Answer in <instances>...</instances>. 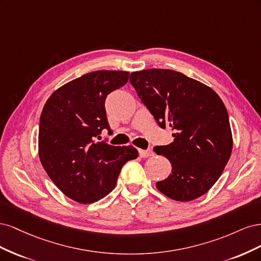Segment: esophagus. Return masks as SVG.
Returning a JSON list of instances; mask_svg holds the SVG:
<instances>
[{
  "mask_svg": "<svg viewBox=\"0 0 261 261\" xmlns=\"http://www.w3.org/2000/svg\"><path fill=\"white\" fill-rule=\"evenodd\" d=\"M139 154H140L141 158H148V156L153 155V151H152L151 149H146V150L140 149L139 150Z\"/></svg>",
  "mask_w": 261,
  "mask_h": 261,
  "instance_id": "34e87169",
  "label": "esophagus"
}]
</instances>
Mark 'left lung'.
I'll use <instances>...</instances> for the list:
<instances>
[{"label":"left lung","instance_id":"left-lung-1","mask_svg":"<svg viewBox=\"0 0 261 261\" xmlns=\"http://www.w3.org/2000/svg\"><path fill=\"white\" fill-rule=\"evenodd\" d=\"M129 82L162 128L174 140L155 146L172 172L156 188L171 199L194 200L215 185L230 159L233 140L226 108L208 86L172 69L134 72Z\"/></svg>","mask_w":261,"mask_h":261}]
</instances>
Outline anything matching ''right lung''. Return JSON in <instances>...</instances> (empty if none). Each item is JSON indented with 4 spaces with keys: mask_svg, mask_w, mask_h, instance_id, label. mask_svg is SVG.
Segmentation results:
<instances>
[{
    "mask_svg": "<svg viewBox=\"0 0 261 261\" xmlns=\"http://www.w3.org/2000/svg\"><path fill=\"white\" fill-rule=\"evenodd\" d=\"M128 72L97 70L54 91L39 124V156L53 183L70 199L92 203L113 191L123 165L136 159L133 146L96 141L111 133L106 111L109 93L128 81ZM100 140V139H99Z\"/></svg>",
    "mask_w": 261,
    "mask_h": 261,
    "instance_id": "add662e5",
    "label": "right lung"
}]
</instances>
